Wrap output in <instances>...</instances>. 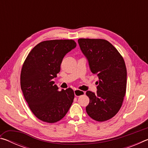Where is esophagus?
Here are the masks:
<instances>
[{"instance_id": "esophagus-1", "label": "esophagus", "mask_w": 148, "mask_h": 148, "mask_svg": "<svg viewBox=\"0 0 148 148\" xmlns=\"http://www.w3.org/2000/svg\"><path fill=\"white\" fill-rule=\"evenodd\" d=\"M74 95L76 97H79V96H82V95H85V92L83 91H81V90L75 89L74 90Z\"/></svg>"}]
</instances>
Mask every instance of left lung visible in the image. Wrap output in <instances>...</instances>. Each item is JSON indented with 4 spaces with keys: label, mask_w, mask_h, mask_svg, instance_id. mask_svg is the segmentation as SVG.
Masks as SVG:
<instances>
[{
    "label": "left lung",
    "mask_w": 148,
    "mask_h": 148,
    "mask_svg": "<svg viewBox=\"0 0 148 148\" xmlns=\"http://www.w3.org/2000/svg\"><path fill=\"white\" fill-rule=\"evenodd\" d=\"M78 44L89 61L90 69L99 76L97 91L86 92L89 103L86 112L97 121L116 116L122 106L127 88V69L124 59L108 41L79 38Z\"/></svg>",
    "instance_id": "1"
}]
</instances>
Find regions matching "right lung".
Segmentation results:
<instances>
[{"mask_svg":"<svg viewBox=\"0 0 148 148\" xmlns=\"http://www.w3.org/2000/svg\"><path fill=\"white\" fill-rule=\"evenodd\" d=\"M76 46L73 40H51L37 44L21 69L20 83L24 98L37 118L53 123L63 118L74 99L71 88L59 91L53 81L62 59Z\"/></svg>","mask_w":148,"mask_h":148,"instance_id":"add662e5","label":"right lung"}]
</instances>
